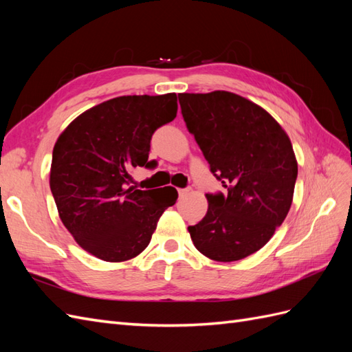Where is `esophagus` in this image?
<instances>
[{
	"instance_id": "1",
	"label": "esophagus",
	"mask_w": 352,
	"mask_h": 352,
	"mask_svg": "<svg viewBox=\"0 0 352 352\" xmlns=\"http://www.w3.org/2000/svg\"><path fill=\"white\" fill-rule=\"evenodd\" d=\"M189 188H180V189H177V192H179V197H185L188 192H189Z\"/></svg>"
}]
</instances>
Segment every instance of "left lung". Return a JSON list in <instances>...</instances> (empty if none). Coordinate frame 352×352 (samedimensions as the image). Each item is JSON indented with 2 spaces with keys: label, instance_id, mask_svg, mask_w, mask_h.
<instances>
[{
  "label": "left lung",
  "instance_id": "obj_1",
  "mask_svg": "<svg viewBox=\"0 0 352 352\" xmlns=\"http://www.w3.org/2000/svg\"><path fill=\"white\" fill-rule=\"evenodd\" d=\"M188 131L228 195L207 194L208 210L189 226L195 248L214 261L261 250L291 208L298 163L289 136L258 104L229 91L180 94Z\"/></svg>",
  "mask_w": 352,
  "mask_h": 352
}]
</instances>
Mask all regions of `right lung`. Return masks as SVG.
I'll use <instances>...</instances> for the list:
<instances>
[{"mask_svg":"<svg viewBox=\"0 0 352 352\" xmlns=\"http://www.w3.org/2000/svg\"><path fill=\"white\" fill-rule=\"evenodd\" d=\"M177 113L176 94L123 95L83 111L52 150L50 188L58 216L78 245L104 261L135 258L151 241L173 186L141 190L132 184L148 162L151 136Z\"/></svg>","mask_w":352,"mask_h":352,"instance_id":"1","label":"right lung"}]
</instances>
